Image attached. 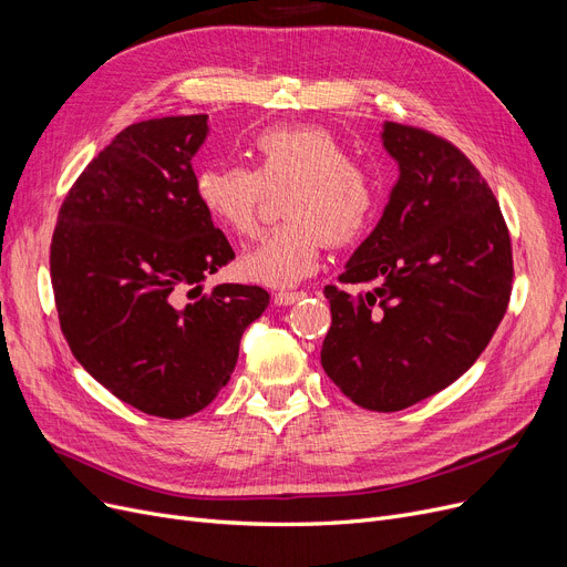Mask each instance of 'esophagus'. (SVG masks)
Here are the masks:
<instances>
[{
	"label": "esophagus",
	"instance_id": "obj_1",
	"mask_svg": "<svg viewBox=\"0 0 567 567\" xmlns=\"http://www.w3.org/2000/svg\"><path fill=\"white\" fill-rule=\"evenodd\" d=\"M302 298H305L302 290H279V292H275V302L279 307H290V305H295V302L302 300Z\"/></svg>",
	"mask_w": 567,
	"mask_h": 567
}]
</instances>
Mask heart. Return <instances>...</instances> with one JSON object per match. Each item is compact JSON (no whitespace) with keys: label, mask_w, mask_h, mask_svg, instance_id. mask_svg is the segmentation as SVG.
<instances>
[{"label":"heart","mask_w":567,"mask_h":567,"mask_svg":"<svg viewBox=\"0 0 567 567\" xmlns=\"http://www.w3.org/2000/svg\"><path fill=\"white\" fill-rule=\"evenodd\" d=\"M251 154L254 171L237 164L198 171L196 198L219 228L254 237L267 194L288 187L281 203L286 224L241 258V272L262 286H298L316 272L328 241L343 247L369 228L379 207V179L320 126L265 128Z\"/></svg>","instance_id":"heart-1"}]
</instances>
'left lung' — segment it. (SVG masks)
Instances as JSON below:
<instances>
[{
    "label": "left lung",
    "instance_id": "left-lung-1",
    "mask_svg": "<svg viewBox=\"0 0 567 567\" xmlns=\"http://www.w3.org/2000/svg\"><path fill=\"white\" fill-rule=\"evenodd\" d=\"M399 179L381 221L326 286L320 364L358 406L394 413L445 390L492 341L512 292L501 207L471 161L424 128L383 124Z\"/></svg>",
    "mask_w": 567,
    "mask_h": 567
}]
</instances>
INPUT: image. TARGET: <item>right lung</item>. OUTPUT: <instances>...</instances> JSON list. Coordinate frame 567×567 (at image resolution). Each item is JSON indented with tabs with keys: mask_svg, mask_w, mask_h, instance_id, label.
Listing matches in <instances>:
<instances>
[{
	"mask_svg": "<svg viewBox=\"0 0 567 567\" xmlns=\"http://www.w3.org/2000/svg\"><path fill=\"white\" fill-rule=\"evenodd\" d=\"M207 115L126 126L71 186L50 245L60 326L75 360L147 415L203 411L267 309L258 286L207 275L235 254L196 198Z\"/></svg>",
	"mask_w": 567,
	"mask_h": 567,
	"instance_id": "add662e5",
	"label": "right lung"
}]
</instances>
